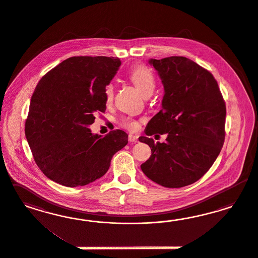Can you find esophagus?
Wrapping results in <instances>:
<instances>
[{
  "instance_id": "34e87169",
  "label": "esophagus",
  "mask_w": 258,
  "mask_h": 258,
  "mask_svg": "<svg viewBox=\"0 0 258 258\" xmlns=\"http://www.w3.org/2000/svg\"><path fill=\"white\" fill-rule=\"evenodd\" d=\"M138 137H139L138 135L131 133V134L128 135V141H130L131 143H137V142H138Z\"/></svg>"
}]
</instances>
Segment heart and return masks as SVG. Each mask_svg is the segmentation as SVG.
<instances>
[{"label":"heart","instance_id":"heart-1","mask_svg":"<svg viewBox=\"0 0 258 258\" xmlns=\"http://www.w3.org/2000/svg\"><path fill=\"white\" fill-rule=\"evenodd\" d=\"M130 78L133 81V84L137 88V90L140 92V94L144 96L145 94L153 93L156 81L154 75L152 72L143 65H137L133 67L130 72ZM104 94L106 97V101L110 102L113 97V85L111 83L105 87ZM123 125L127 127L131 131H134L137 128L138 124L136 121H133L131 119H125L123 122Z\"/></svg>","mask_w":258,"mask_h":258}]
</instances>
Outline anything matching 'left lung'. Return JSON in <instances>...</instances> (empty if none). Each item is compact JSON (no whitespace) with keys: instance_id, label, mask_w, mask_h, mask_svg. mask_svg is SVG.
Masks as SVG:
<instances>
[{"instance_id":"obj_1","label":"left lung","mask_w":258,"mask_h":258,"mask_svg":"<svg viewBox=\"0 0 258 258\" xmlns=\"http://www.w3.org/2000/svg\"><path fill=\"white\" fill-rule=\"evenodd\" d=\"M149 63L161 78L164 94L162 109L145 133L167 137L165 143L139 137L151 149L141 169L162 186L183 187L200 180L219 156L225 139V102L211 73L187 57L150 58Z\"/></svg>"}]
</instances>
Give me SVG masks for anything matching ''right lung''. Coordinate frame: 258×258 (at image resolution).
I'll list each match as a JSON object with an SVG mask.
<instances>
[{
	"label": "right lung",
	"mask_w": 258,
	"mask_h": 258,
	"mask_svg": "<svg viewBox=\"0 0 258 258\" xmlns=\"http://www.w3.org/2000/svg\"><path fill=\"white\" fill-rule=\"evenodd\" d=\"M121 65L108 56H73L39 80L32 95L25 136L36 164L48 179L83 186L109 170L112 156L127 144L116 130L104 137L89 125L106 110L105 87Z\"/></svg>",
	"instance_id": "right-lung-1"
}]
</instances>
